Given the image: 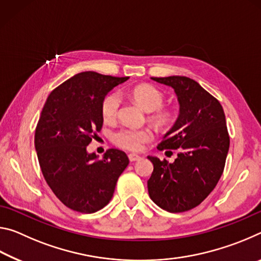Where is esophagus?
I'll return each mask as SVG.
<instances>
[{
	"instance_id": "34e87169",
	"label": "esophagus",
	"mask_w": 261,
	"mask_h": 261,
	"mask_svg": "<svg viewBox=\"0 0 261 261\" xmlns=\"http://www.w3.org/2000/svg\"><path fill=\"white\" fill-rule=\"evenodd\" d=\"M127 156H129V160H130L131 162L137 161V160H139V159H140V156L138 155V154H135V153H130Z\"/></svg>"
}]
</instances>
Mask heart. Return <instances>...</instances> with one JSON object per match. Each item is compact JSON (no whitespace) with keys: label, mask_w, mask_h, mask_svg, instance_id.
Segmentation results:
<instances>
[{"label":"heart","mask_w":261,"mask_h":261,"mask_svg":"<svg viewBox=\"0 0 261 261\" xmlns=\"http://www.w3.org/2000/svg\"><path fill=\"white\" fill-rule=\"evenodd\" d=\"M129 94L137 103L140 105L147 112H153L152 121L160 126H166L173 118V113L168 108L163 107L165 94L158 87L149 84H140L135 86L129 92ZM121 96L118 93H109L103 98L101 102V115L105 122H113L116 120L120 112ZM153 132L151 129H136V127H121L114 132L112 137L113 143L116 146L127 149V151H140L145 144L153 139Z\"/></svg>","instance_id":"obj_1"}]
</instances>
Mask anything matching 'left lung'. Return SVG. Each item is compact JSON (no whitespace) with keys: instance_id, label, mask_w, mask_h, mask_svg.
<instances>
[{"instance_id":"obj_1","label":"left lung","mask_w":261,"mask_h":261,"mask_svg":"<svg viewBox=\"0 0 261 261\" xmlns=\"http://www.w3.org/2000/svg\"><path fill=\"white\" fill-rule=\"evenodd\" d=\"M152 79L174 88L180 108L177 121L158 145L159 151L177 149V158L168 163L148 156L154 167L148 194L162 210L180 213L199 205L223 173L230 143L226 116L219 100L193 79Z\"/></svg>"}]
</instances>
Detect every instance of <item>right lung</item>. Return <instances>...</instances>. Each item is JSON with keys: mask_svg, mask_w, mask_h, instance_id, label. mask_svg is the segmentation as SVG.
Returning <instances> with one entry per match:
<instances>
[{"mask_svg": "<svg viewBox=\"0 0 261 261\" xmlns=\"http://www.w3.org/2000/svg\"><path fill=\"white\" fill-rule=\"evenodd\" d=\"M127 79L94 71L76 74L50 92L35 127L34 146L48 187L79 213L103 208L129 165V158L120 149H108L99 161L94 153L86 152L102 129L103 98Z\"/></svg>", "mask_w": 261, "mask_h": 261, "instance_id": "right-lung-1", "label": "right lung"}]
</instances>
